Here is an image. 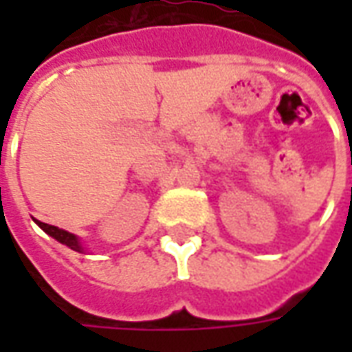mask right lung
Masks as SVG:
<instances>
[{
    "label": "right lung",
    "instance_id": "add662e5",
    "mask_svg": "<svg viewBox=\"0 0 352 352\" xmlns=\"http://www.w3.org/2000/svg\"><path fill=\"white\" fill-rule=\"evenodd\" d=\"M35 221V219H34ZM35 224L39 226V228L45 232V234H49L50 237H54L56 241H60L62 245H67L69 249L77 252H85V247L80 243V239L75 234H69V232H65V230L58 228V226H50V224H45L41 221H35Z\"/></svg>",
    "mask_w": 352,
    "mask_h": 352
}]
</instances>
